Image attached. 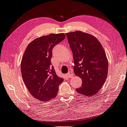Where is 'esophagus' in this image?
Returning a JSON list of instances; mask_svg holds the SVG:
<instances>
[{"label": "esophagus", "mask_w": 127, "mask_h": 127, "mask_svg": "<svg viewBox=\"0 0 127 127\" xmlns=\"http://www.w3.org/2000/svg\"><path fill=\"white\" fill-rule=\"evenodd\" d=\"M66 76L67 77H68V78H71L72 76H73V73H72V71H69L68 73H67L66 74Z\"/></svg>", "instance_id": "34e87169"}]
</instances>
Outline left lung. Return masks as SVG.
Wrapping results in <instances>:
<instances>
[{"mask_svg": "<svg viewBox=\"0 0 127 127\" xmlns=\"http://www.w3.org/2000/svg\"><path fill=\"white\" fill-rule=\"evenodd\" d=\"M74 59V72L82 78L80 94L92 96L101 88L107 78L108 61L100 43L94 36L76 31L66 33Z\"/></svg>", "mask_w": 127, "mask_h": 127, "instance_id": "1", "label": "left lung"}]
</instances>
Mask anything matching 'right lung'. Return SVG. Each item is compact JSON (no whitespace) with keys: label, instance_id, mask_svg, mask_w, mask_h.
Wrapping results in <instances>:
<instances>
[{"label":"right lung","instance_id":"1","mask_svg":"<svg viewBox=\"0 0 127 127\" xmlns=\"http://www.w3.org/2000/svg\"><path fill=\"white\" fill-rule=\"evenodd\" d=\"M64 33L50 34L31 42L21 64L22 77L31 94L42 101L54 99L64 79L57 76L51 59L54 46L63 41Z\"/></svg>","mask_w":127,"mask_h":127}]
</instances>
